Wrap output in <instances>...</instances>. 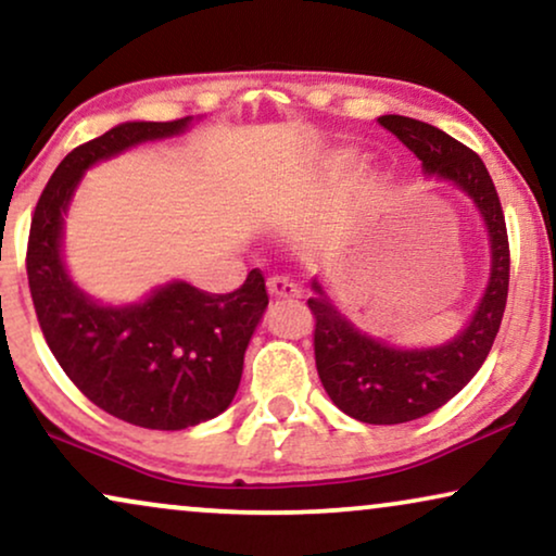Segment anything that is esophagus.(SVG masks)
Wrapping results in <instances>:
<instances>
[{
	"mask_svg": "<svg viewBox=\"0 0 556 556\" xmlns=\"http://www.w3.org/2000/svg\"><path fill=\"white\" fill-rule=\"evenodd\" d=\"M268 291H270V295H276V299H288V301L299 299V295H301V288L286 276L268 278Z\"/></svg>",
	"mask_w": 556,
	"mask_h": 556,
	"instance_id": "esophagus-1",
	"label": "esophagus"
}]
</instances>
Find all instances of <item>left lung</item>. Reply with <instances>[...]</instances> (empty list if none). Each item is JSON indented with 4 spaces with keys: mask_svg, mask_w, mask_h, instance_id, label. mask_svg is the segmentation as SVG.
I'll use <instances>...</instances> for the list:
<instances>
[{
    "mask_svg": "<svg viewBox=\"0 0 556 556\" xmlns=\"http://www.w3.org/2000/svg\"><path fill=\"white\" fill-rule=\"evenodd\" d=\"M422 162V169L453 181L481 212L491 238V278L470 324L435 349H394L354 329L314 278L308 308L316 318L314 354L324 390L341 413L369 425H397L443 407L489 356L508 295V235L501 200L481 156L440 128L407 116L379 118Z\"/></svg>",
    "mask_w": 556,
    "mask_h": 556,
    "instance_id": "left-lung-1",
    "label": "left lung"
}]
</instances>
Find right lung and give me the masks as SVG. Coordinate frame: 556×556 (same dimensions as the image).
Segmentation results:
<instances>
[{"mask_svg":"<svg viewBox=\"0 0 556 556\" xmlns=\"http://www.w3.org/2000/svg\"><path fill=\"white\" fill-rule=\"evenodd\" d=\"M189 118L134 121L80 143L37 200L27 240V280L52 356L105 413L139 428L185 430L230 407L242 359L268 306L261 270L232 293L177 280L134 306H101L67 276L60 242L83 172L141 141L185 131Z\"/></svg>","mask_w":556,"mask_h":556,"instance_id":"right-lung-1","label":"right lung"}]
</instances>
